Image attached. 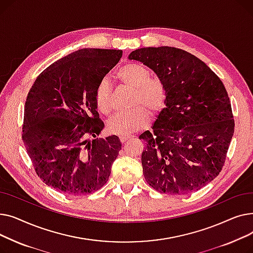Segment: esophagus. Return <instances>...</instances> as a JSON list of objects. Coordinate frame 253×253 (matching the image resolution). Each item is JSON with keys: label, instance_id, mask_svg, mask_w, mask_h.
<instances>
[{"label": "esophagus", "instance_id": "1", "mask_svg": "<svg viewBox=\"0 0 253 253\" xmlns=\"http://www.w3.org/2000/svg\"><path fill=\"white\" fill-rule=\"evenodd\" d=\"M131 138V136H120V141H121L122 143H124L125 141H127V140H129Z\"/></svg>", "mask_w": 253, "mask_h": 253}]
</instances>
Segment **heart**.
Wrapping results in <instances>:
<instances>
[{
	"label": "heart",
	"mask_w": 253,
	"mask_h": 253,
	"mask_svg": "<svg viewBox=\"0 0 253 253\" xmlns=\"http://www.w3.org/2000/svg\"><path fill=\"white\" fill-rule=\"evenodd\" d=\"M116 77L124 86L133 90L131 108L134 109L112 116L106 123V130L114 135L128 136L147 126L151 115L157 116L164 110L167 88L161 79L151 77L148 68L135 62H128L119 68ZM112 94L110 80L103 78L95 89V103L100 113L106 115L112 111Z\"/></svg>",
	"instance_id": "obj_1"
}]
</instances>
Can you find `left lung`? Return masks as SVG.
Wrapping results in <instances>:
<instances>
[{
  "instance_id": "1",
  "label": "left lung",
  "mask_w": 253,
  "mask_h": 253,
  "mask_svg": "<svg viewBox=\"0 0 253 253\" xmlns=\"http://www.w3.org/2000/svg\"><path fill=\"white\" fill-rule=\"evenodd\" d=\"M129 59L147 65L165 83L166 108L141 154L143 175L153 189L170 195L196 192L221 171L235 122L220 79L191 53L174 47L132 51Z\"/></svg>"
}]
</instances>
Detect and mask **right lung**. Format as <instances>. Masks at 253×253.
<instances>
[{
	"label": "right lung",
	"mask_w": 253,
	"mask_h": 253,
	"mask_svg": "<svg viewBox=\"0 0 253 253\" xmlns=\"http://www.w3.org/2000/svg\"><path fill=\"white\" fill-rule=\"evenodd\" d=\"M122 50L84 48L44 70L25 101L22 140L38 176L73 196L102 188L121 150L116 135L96 138L104 127L95 89L122 57Z\"/></svg>",
	"instance_id": "add662e5"
}]
</instances>
